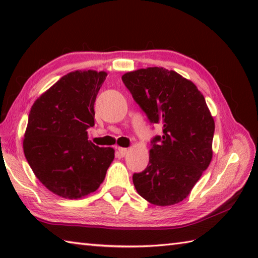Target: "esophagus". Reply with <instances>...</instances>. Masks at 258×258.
I'll return each instance as SVG.
<instances>
[{"label": "esophagus", "instance_id": "obj_1", "mask_svg": "<svg viewBox=\"0 0 258 258\" xmlns=\"http://www.w3.org/2000/svg\"><path fill=\"white\" fill-rule=\"evenodd\" d=\"M118 152H119V155L121 156V157H124L125 155H126V152H127V148H118Z\"/></svg>", "mask_w": 258, "mask_h": 258}]
</instances>
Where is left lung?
<instances>
[{"label": "left lung", "mask_w": 258, "mask_h": 258, "mask_svg": "<svg viewBox=\"0 0 258 258\" xmlns=\"http://www.w3.org/2000/svg\"><path fill=\"white\" fill-rule=\"evenodd\" d=\"M125 86L163 135L151 140L149 164L133 174L138 194L157 206L187 197L213 157L215 123L204 95L174 71L149 67L121 76Z\"/></svg>", "instance_id": "obj_1"}]
</instances>
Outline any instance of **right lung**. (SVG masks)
Returning <instances> with one entry per match:
<instances>
[{"label": "right lung", "instance_id": "obj_1", "mask_svg": "<svg viewBox=\"0 0 258 258\" xmlns=\"http://www.w3.org/2000/svg\"><path fill=\"white\" fill-rule=\"evenodd\" d=\"M106 72L75 71L52 85L34 102L25 132L24 152L46 189L78 199L98 190L115 157L112 148L89 141L94 102Z\"/></svg>", "mask_w": 258, "mask_h": 258}]
</instances>
